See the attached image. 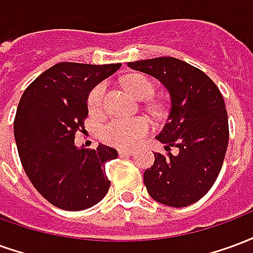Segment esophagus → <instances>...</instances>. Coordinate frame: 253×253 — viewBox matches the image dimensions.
<instances>
[{
    "instance_id": "1",
    "label": "esophagus",
    "mask_w": 253,
    "mask_h": 253,
    "mask_svg": "<svg viewBox=\"0 0 253 253\" xmlns=\"http://www.w3.org/2000/svg\"><path fill=\"white\" fill-rule=\"evenodd\" d=\"M118 153H119V156H121V157H123V156H131V154H134V152H132V150H130V149H119V152H118Z\"/></svg>"
}]
</instances>
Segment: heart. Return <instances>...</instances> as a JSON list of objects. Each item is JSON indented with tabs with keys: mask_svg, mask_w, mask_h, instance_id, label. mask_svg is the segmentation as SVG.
I'll return each instance as SVG.
<instances>
[{
	"mask_svg": "<svg viewBox=\"0 0 253 253\" xmlns=\"http://www.w3.org/2000/svg\"><path fill=\"white\" fill-rule=\"evenodd\" d=\"M126 89L138 99L146 100L153 93L154 86L152 81L142 74H132L126 78L125 81ZM104 96H105V85L99 84L96 85L88 94L86 104L88 110L92 115H100L104 110ZM152 112L154 114H163V105L152 104ZM150 130V123L145 118H132V119H112L108 122L103 130H101V137L105 142L114 145V146H121L127 148L132 146L141 139V138Z\"/></svg>",
	"mask_w": 253,
	"mask_h": 253,
	"instance_id": "1",
	"label": "heart"
}]
</instances>
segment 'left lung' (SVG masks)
Returning a JSON list of instances; mask_svg holds the SVG:
<instances>
[{"label": "left lung", "mask_w": 253, "mask_h": 253, "mask_svg": "<svg viewBox=\"0 0 253 253\" xmlns=\"http://www.w3.org/2000/svg\"><path fill=\"white\" fill-rule=\"evenodd\" d=\"M164 84L170 96L169 118L157 135L179 154L154 153L145 170L149 195L159 203L186 207L206 195L222 168L229 142L228 112L219 89L207 74L172 57L128 62Z\"/></svg>", "instance_id": "obj_1"}]
</instances>
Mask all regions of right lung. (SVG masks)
Returning <instances> with one entry per match:
<instances>
[{
    "label": "right lung",
    "mask_w": 253,
    "mask_h": 253,
    "mask_svg": "<svg viewBox=\"0 0 253 253\" xmlns=\"http://www.w3.org/2000/svg\"><path fill=\"white\" fill-rule=\"evenodd\" d=\"M121 63L61 62L28 85L14 116V139L20 161L38 192L69 211L99 203L111 181L105 163L118 157L114 148L78 149L76 132L85 131L89 92Z\"/></svg>",
    "instance_id": "right-lung-1"
}]
</instances>
